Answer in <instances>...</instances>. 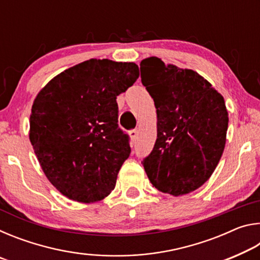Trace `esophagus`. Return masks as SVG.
I'll list each match as a JSON object with an SVG mask.
<instances>
[{
    "mask_svg": "<svg viewBox=\"0 0 260 260\" xmlns=\"http://www.w3.org/2000/svg\"><path fill=\"white\" fill-rule=\"evenodd\" d=\"M138 135H139V131H138V128L129 131V136H131V139L133 140V141H135L136 139H138Z\"/></svg>",
    "mask_w": 260,
    "mask_h": 260,
    "instance_id": "esophagus-1",
    "label": "esophagus"
}]
</instances>
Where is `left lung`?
Instances as JSON below:
<instances>
[{"label":"left lung","instance_id":"obj_1","mask_svg":"<svg viewBox=\"0 0 260 260\" xmlns=\"http://www.w3.org/2000/svg\"><path fill=\"white\" fill-rule=\"evenodd\" d=\"M140 69L157 109V140L142 161L146 173L161 192L193 191L212 175L225 149V101L192 70L166 65L158 57L143 59Z\"/></svg>","mask_w":260,"mask_h":260}]
</instances>
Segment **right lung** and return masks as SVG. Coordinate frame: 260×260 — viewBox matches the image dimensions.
<instances>
[{
	"instance_id": "obj_1",
	"label": "right lung",
	"mask_w": 260,
	"mask_h": 260,
	"mask_svg": "<svg viewBox=\"0 0 260 260\" xmlns=\"http://www.w3.org/2000/svg\"><path fill=\"white\" fill-rule=\"evenodd\" d=\"M139 76L135 63L89 59L51 79L34 100L29 141L46 177L68 199L93 203L114 189L131 153L116 100Z\"/></svg>"
}]
</instances>
